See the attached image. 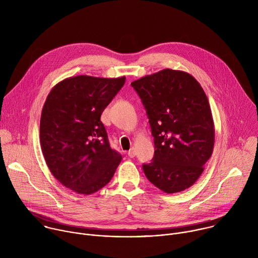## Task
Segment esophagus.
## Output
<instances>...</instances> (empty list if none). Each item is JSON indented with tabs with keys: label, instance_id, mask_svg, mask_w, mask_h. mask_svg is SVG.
Wrapping results in <instances>:
<instances>
[{
	"label": "esophagus",
	"instance_id": "esophagus-1",
	"mask_svg": "<svg viewBox=\"0 0 258 258\" xmlns=\"http://www.w3.org/2000/svg\"><path fill=\"white\" fill-rule=\"evenodd\" d=\"M127 155H128V157L134 158V157L136 156V151H135V149H134V148H131V149L128 150V152H127Z\"/></svg>",
	"mask_w": 258,
	"mask_h": 258
}]
</instances>
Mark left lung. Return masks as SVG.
Masks as SVG:
<instances>
[{"label": "left lung", "mask_w": 258, "mask_h": 258, "mask_svg": "<svg viewBox=\"0 0 258 258\" xmlns=\"http://www.w3.org/2000/svg\"><path fill=\"white\" fill-rule=\"evenodd\" d=\"M149 118L155 151L143 163L147 178L171 194L190 188L203 172L214 145L207 97L189 73L163 69L131 84Z\"/></svg>", "instance_id": "8db88e82"}]
</instances>
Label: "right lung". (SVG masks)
I'll return each instance as SVG.
<instances>
[{"instance_id": "1", "label": "right lung", "mask_w": 258, "mask_h": 258, "mask_svg": "<svg viewBox=\"0 0 258 258\" xmlns=\"http://www.w3.org/2000/svg\"><path fill=\"white\" fill-rule=\"evenodd\" d=\"M125 77L79 76L57 84L43 107L40 139L46 163L66 188L93 194L112 178L122 156L110 147L100 120Z\"/></svg>"}]
</instances>
